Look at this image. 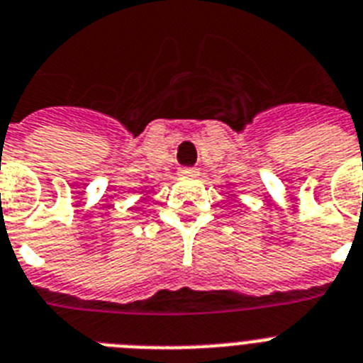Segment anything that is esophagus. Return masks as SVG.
Returning <instances> with one entry per match:
<instances>
[{"instance_id": "obj_1", "label": "esophagus", "mask_w": 363, "mask_h": 363, "mask_svg": "<svg viewBox=\"0 0 363 363\" xmlns=\"http://www.w3.org/2000/svg\"><path fill=\"white\" fill-rule=\"evenodd\" d=\"M179 177H182V179H191V177H197V169L196 167H179Z\"/></svg>"}]
</instances>
